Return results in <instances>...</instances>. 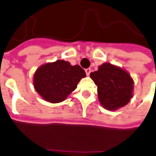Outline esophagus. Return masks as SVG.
<instances>
[{
  "label": "esophagus",
  "instance_id": "1",
  "mask_svg": "<svg viewBox=\"0 0 156 156\" xmlns=\"http://www.w3.org/2000/svg\"><path fill=\"white\" fill-rule=\"evenodd\" d=\"M91 68H86L85 69V73H86V75H87V76H89V75H90V73H91Z\"/></svg>",
  "mask_w": 156,
  "mask_h": 156
}]
</instances>
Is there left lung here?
I'll list each match as a JSON object with an SVG mask.
<instances>
[{
  "instance_id": "obj_1",
  "label": "left lung",
  "mask_w": 156,
  "mask_h": 156,
  "mask_svg": "<svg viewBox=\"0 0 156 156\" xmlns=\"http://www.w3.org/2000/svg\"><path fill=\"white\" fill-rule=\"evenodd\" d=\"M90 77L98 86V99L105 109L114 110L130 101L134 82L126 71L105 63L91 72Z\"/></svg>"
}]
</instances>
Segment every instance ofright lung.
I'll return each mask as SVG.
<instances>
[{"label":"right lung","mask_w":156,"mask_h":156,"mask_svg":"<svg viewBox=\"0 0 156 156\" xmlns=\"http://www.w3.org/2000/svg\"><path fill=\"white\" fill-rule=\"evenodd\" d=\"M85 76V72L79 65L72 66L64 60H57L43 65L36 71L34 85L43 99L58 103L64 101Z\"/></svg>","instance_id":"add662e5"}]
</instances>
